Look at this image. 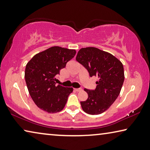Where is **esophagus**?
<instances>
[{"mask_svg":"<svg viewBox=\"0 0 150 150\" xmlns=\"http://www.w3.org/2000/svg\"><path fill=\"white\" fill-rule=\"evenodd\" d=\"M74 90H75V91H81V89H80V88H77V89H74Z\"/></svg>","mask_w":150,"mask_h":150,"instance_id":"obj_1","label":"esophagus"}]
</instances>
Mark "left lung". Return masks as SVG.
<instances>
[{
	"mask_svg": "<svg viewBox=\"0 0 150 150\" xmlns=\"http://www.w3.org/2000/svg\"><path fill=\"white\" fill-rule=\"evenodd\" d=\"M76 60L87 69L90 77L99 78L96 89H84L88 98L81 101L83 110L90 115L103 113L120 93L125 78L122 63L108 52L93 47L81 49Z\"/></svg>",
	"mask_w": 150,
	"mask_h": 150,
	"instance_id": "obj_1",
	"label": "left lung"
}]
</instances>
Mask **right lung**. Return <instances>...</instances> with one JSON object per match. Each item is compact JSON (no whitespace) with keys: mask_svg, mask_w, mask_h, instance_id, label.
Returning a JSON list of instances; mask_svg holds the SVG:
<instances>
[{"mask_svg":"<svg viewBox=\"0 0 150 150\" xmlns=\"http://www.w3.org/2000/svg\"><path fill=\"white\" fill-rule=\"evenodd\" d=\"M75 49L51 47L37 53L26 65L25 81L28 92L38 108L47 113L63 110L72 87L56 85L55 75L74 57Z\"/></svg>","mask_w":150,"mask_h":150,"instance_id":"right-lung-1","label":"right lung"}]
</instances>
